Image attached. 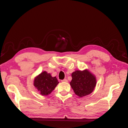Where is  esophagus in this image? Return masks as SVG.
<instances>
[{"instance_id":"1","label":"esophagus","mask_w":128,"mask_h":128,"mask_svg":"<svg viewBox=\"0 0 128 128\" xmlns=\"http://www.w3.org/2000/svg\"><path fill=\"white\" fill-rule=\"evenodd\" d=\"M62 82H68V80L67 79H64L63 80H61Z\"/></svg>"}]
</instances>
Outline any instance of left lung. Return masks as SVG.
<instances>
[{
  "instance_id": "1",
  "label": "left lung",
  "mask_w": 128,
  "mask_h": 128,
  "mask_svg": "<svg viewBox=\"0 0 128 128\" xmlns=\"http://www.w3.org/2000/svg\"><path fill=\"white\" fill-rule=\"evenodd\" d=\"M72 76L71 87L80 97L90 94L94 90L96 85V77L87 70H76L72 73Z\"/></svg>"
}]
</instances>
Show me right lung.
I'll use <instances>...</instances> for the list:
<instances>
[{"instance_id":"add662e5","label":"right lung","mask_w":128,"mask_h":128,"mask_svg":"<svg viewBox=\"0 0 128 128\" xmlns=\"http://www.w3.org/2000/svg\"><path fill=\"white\" fill-rule=\"evenodd\" d=\"M58 83L56 77H52L50 74L46 72H42L34 80V86L42 96L51 94Z\"/></svg>"}]
</instances>
